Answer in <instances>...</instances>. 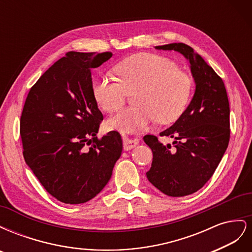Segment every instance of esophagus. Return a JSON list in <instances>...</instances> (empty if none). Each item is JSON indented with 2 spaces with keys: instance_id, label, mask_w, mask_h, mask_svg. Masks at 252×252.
<instances>
[{
  "instance_id": "esophagus-1",
  "label": "esophagus",
  "mask_w": 252,
  "mask_h": 252,
  "mask_svg": "<svg viewBox=\"0 0 252 252\" xmlns=\"http://www.w3.org/2000/svg\"><path fill=\"white\" fill-rule=\"evenodd\" d=\"M123 139H124V143H123V147L124 150H130L132 148H134L136 145L139 144V140L138 139H130L128 136L123 134Z\"/></svg>"
}]
</instances>
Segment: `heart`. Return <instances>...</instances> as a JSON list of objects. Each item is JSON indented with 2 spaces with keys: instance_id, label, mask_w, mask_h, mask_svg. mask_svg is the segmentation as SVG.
Instances as JSON below:
<instances>
[{
  "instance_id": "b5f03b06",
  "label": "heart",
  "mask_w": 252,
  "mask_h": 252,
  "mask_svg": "<svg viewBox=\"0 0 252 252\" xmlns=\"http://www.w3.org/2000/svg\"><path fill=\"white\" fill-rule=\"evenodd\" d=\"M118 79L100 75L93 84L96 104L107 111L121 109L129 94L133 107L120 111L107 122L122 131L142 130L158 120L167 124L180 118L189 102L192 81L169 59L154 53H138L116 65Z\"/></svg>"
}]
</instances>
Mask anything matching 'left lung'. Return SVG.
<instances>
[{"label": "left lung", "instance_id": "left-lung-1", "mask_svg": "<svg viewBox=\"0 0 252 252\" xmlns=\"http://www.w3.org/2000/svg\"><path fill=\"white\" fill-rule=\"evenodd\" d=\"M156 48L175 50L189 60L195 93L178 121L159 133L173 138L172 145H164L156 135L144 136L154 154L146 175L166 195H189L209 181L228 147L229 102L223 80L191 47L172 43Z\"/></svg>", "mask_w": 252, "mask_h": 252}]
</instances>
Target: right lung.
Instances as JSON below:
<instances>
[{
  "mask_svg": "<svg viewBox=\"0 0 252 252\" xmlns=\"http://www.w3.org/2000/svg\"><path fill=\"white\" fill-rule=\"evenodd\" d=\"M112 57L69 51L30 88L23 107V156L46 191L65 204L102 191L122 154L118 131L97 138L103 114L93 94L91 69Z\"/></svg>",
  "mask_w": 252,
  "mask_h": 252,
  "instance_id": "right-lung-1",
  "label": "right lung"
}]
</instances>
